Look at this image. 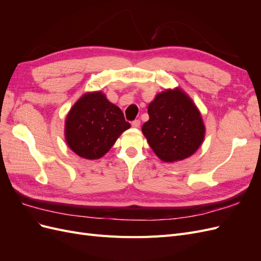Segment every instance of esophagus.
<instances>
[{
  "instance_id": "1",
  "label": "esophagus",
  "mask_w": 261,
  "mask_h": 261,
  "mask_svg": "<svg viewBox=\"0 0 261 261\" xmlns=\"http://www.w3.org/2000/svg\"><path fill=\"white\" fill-rule=\"evenodd\" d=\"M132 126H133V127H139V126H140V121L139 120H135V121H133L132 122Z\"/></svg>"
}]
</instances>
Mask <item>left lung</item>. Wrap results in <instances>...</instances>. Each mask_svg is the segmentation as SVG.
<instances>
[{
	"label": "left lung",
	"instance_id": "left-lung-1",
	"mask_svg": "<svg viewBox=\"0 0 261 261\" xmlns=\"http://www.w3.org/2000/svg\"><path fill=\"white\" fill-rule=\"evenodd\" d=\"M143 125L153 152L164 162L184 160L196 152L204 138V125L193 100L180 89L158 93L148 107Z\"/></svg>",
	"mask_w": 261,
	"mask_h": 261
}]
</instances>
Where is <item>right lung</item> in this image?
I'll use <instances>...</instances> for the list:
<instances>
[{
	"label": "right lung",
	"mask_w": 261,
	"mask_h": 261,
	"mask_svg": "<svg viewBox=\"0 0 261 261\" xmlns=\"http://www.w3.org/2000/svg\"><path fill=\"white\" fill-rule=\"evenodd\" d=\"M130 124L122 110L111 103L102 92L86 93L70 109L65 121L68 147L89 160L103 156Z\"/></svg>",
	"instance_id": "right-lung-1"
}]
</instances>
